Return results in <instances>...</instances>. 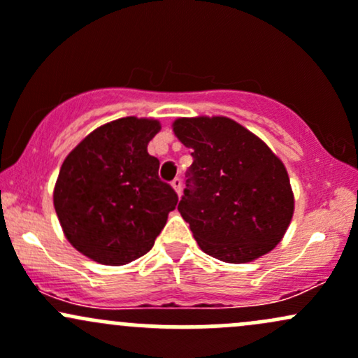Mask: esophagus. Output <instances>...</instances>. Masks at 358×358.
<instances>
[{
    "label": "esophagus",
    "instance_id": "obj_1",
    "mask_svg": "<svg viewBox=\"0 0 358 358\" xmlns=\"http://www.w3.org/2000/svg\"><path fill=\"white\" fill-rule=\"evenodd\" d=\"M172 187L178 192V196H180V192H182V180H180V178H176L172 180Z\"/></svg>",
    "mask_w": 358,
    "mask_h": 358
}]
</instances>
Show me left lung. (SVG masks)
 <instances>
[{"instance_id": "left-lung-1", "label": "left lung", "mask_w": 358, "mask_h": 358, "mask_svg": "<svg viewBox=\"0 0 358 358\" xmlns=\"http://www.w3.org/2000/svg\"><path fill=\"white\" fill-rule=\"evenodd\" d=\"M172 128L191 148L178 210L201 250L230 264L252 262L271 252L294 213L280 159L227 116L178 118Z\"/></svg>"}]
</instances>
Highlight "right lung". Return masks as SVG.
<instances>
[{
    "mask_svg": "<svg viewBox=\"0 0 358 358\" xmlns=\"http://www.w3.org/2000/svg\"><path fill=\"white\" fill-rule=\"evenodd\" d=\"M157 120H115L96 128L60 167L54 206L76 250L104 266L145 255L176 210L178 194L159 179L147 145Z\"/></svg>",
    "mask_w": 358,
    "mask_h": 358,
    "instance_id": "1",
    "label": "right lung"
}]
</instances>
